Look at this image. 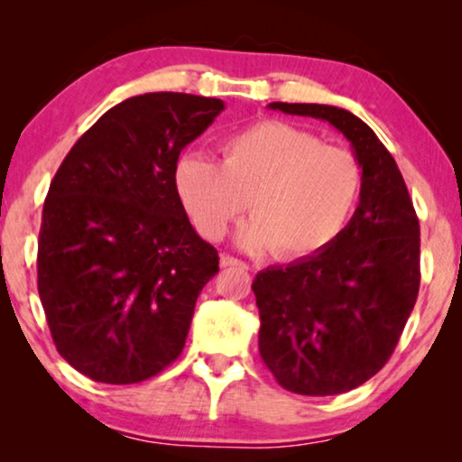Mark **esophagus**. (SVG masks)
I'll list each match as a JSON object with an SVG mask.
<instances>
[{
	"instance_id": "1",
	"label": "esophagus",
	"mask_w": 462,
	"mask_h": 462,
	"mask_svg": "<svg viewBox=\"0 0 462 462\" xmlns=\"http://www.w3.org/2000/svg\"><path fill=\"white\" fill-rule=\"evenodd\" d=\"M220 267H242V269H248V264L244 261H239L236 256H229V254H220Z\"/></svg>"
}]
</instances>
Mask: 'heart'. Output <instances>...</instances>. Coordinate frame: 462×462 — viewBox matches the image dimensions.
I'll return each mask as SVG.
<instances>
[{"label":"heart","instance_id":"1","mask_svg":"<svg viewBox=\"0 0 462 462\" xmlns=\"http://www.w3.org/2000/svg\"><path fill=\"white\" fill-rule=\"evenodd\" d=\"M174 182L206 239L223 237L250 206L254 218L239 244L302 258L343 233L362 191V168L351 151L294 124L264 119L226 138L220 163L201 153L182 155Z\"/></svg>","mask_w":462,"mask_h":462}]
</instances>
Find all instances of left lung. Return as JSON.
Masks as SVG:
<instances>
[{"label": "left lung", "instance_id": "8db88e82", "mask_svg": "<svg viewBox=\"0 0 462 462\" xmlns=\"http://www.w3.org/2000/svg\"><path fill=\"white\" fill-rule=\"evenodd\" d=\"M324 119L362 168L359 204L343 233L315 254L256 275L258 351L283 389L338 395L389 362L420 286V226L393 155L368 124L330 105L271 103Z\"/></svg>", "mask_w": 462, "mask_h": 462}]
</instances>
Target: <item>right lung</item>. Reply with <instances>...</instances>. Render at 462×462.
I'll return each mask as SVG.
<instances>
[{
	"mask_svg": "<svg viewBox=\"0 0 462 462\" xmlns=\"http://www.w3.org/2000/svg\"><path fill=\"white\" fill-rule=\"evenodd\" d=\"M223 109L220 98L180 92L125 98L50 182L37 290L56 349L92 381H147L185 346L218 252L189 223L174 170Z\"/></svg>",
	"mask_w": 462,
	"mask_h": 462,
	"instance_id": "obj_1",
	"label": "right lung"
}]
</instances>
